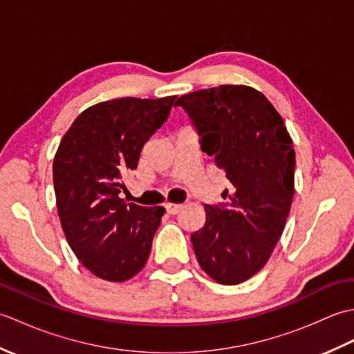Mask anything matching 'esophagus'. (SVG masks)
Masks as SVG:
<instances>
[{"instance_id":"obj_1","label":"esophagus","mask_w":354,"mask_h":354,"mask_svg":"<svg viewBox=\"0 0 354 354\" xmlns=\"http://www.w3.org/2000/svg\"><path fill=\"white\" fill-rule=\"evenodd\" d=\"M164 207H165V212H167L169 214H178L183 208L181 204H170V202H167Z\"/></svg>"}]
</instances>
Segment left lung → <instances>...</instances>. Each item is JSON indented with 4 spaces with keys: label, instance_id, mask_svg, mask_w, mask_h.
I'll return each mask as SVG.
<instances>
[{
    "label": "left lung",
    "instance_id": "8db88e82",
    "mask_svg": "<svg viewBox=\"0 0 354 354\" xmlns=\"http://www.w3.org/2000/svg\"><path fill=\"white\" fill-rule=\"evenodd\" d=\"M201 147L231 183L223 204L205 205V225L192 234L198 263L221 284L250 280L280 240L293 199L295 150L284 120L246 85H221L181 95Z\"/></svg>",
    "mask_w": 354,
    "mask_h": 354
}]
</instances>
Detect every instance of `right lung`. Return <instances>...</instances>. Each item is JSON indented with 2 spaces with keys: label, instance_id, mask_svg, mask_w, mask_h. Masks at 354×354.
Returning <instances> with one entry per match:
<instances>
[{
  "label": "right lung",
  "instance_id": "obj_1",
  "mask_svg": "<svg viewBox=\"0 0 354 354\" xmlns=\"http://www.w3.org/2000/svg\"><path fill=\"white\" fill-rule=\"evenodd\" d=\"M175 100L176 95L123 97L93 104L74 120L56 150L53 184L66 242L102 280H129L149 259L165 209L126 204L118 193Z\"/></svg>",
  "mask_w": 354,
  "mask_h": 354
}]
</instances>
